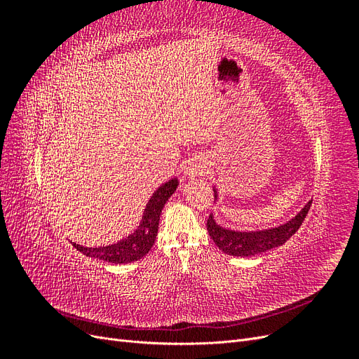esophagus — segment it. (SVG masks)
<instances>
[{"label": "esophagus", "instance_id": "obj_1", "mask_svg": "<svg viewBox=\"0 0 359 359\" xmlns=\"http://www.w3.org/2000/svg\"><path fill=\"white\" fill-rule=\"evenodd\" d=\"M206 163L203 160H191L189 161V165H186V168H184V175H186L187 178H194L198 175H202V173L206 170Z\"/></svg>", "mask_w": 359, "mask_h": 359}]
</instances>
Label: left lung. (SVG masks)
I'll list each match as a JSON object with an SVG mask.
<instances>
[{
  "label": "left lung",
  "mask_w": 359,
  "mask_h": 359,
  "mask_svg": "<svg viewBox=\"0 0 359 359\" xmlns=\"http://www.w3.org/2000/svg\"><path fill=\"white\" fill-rule=\"evenodd\" d=\"M212 189L214 198L217 202L219 201V191H217L215 187ZM311 201L304 205L295 217H292L290 220L285 222L283 224L257 231H233L231 227H224L217 223L214 214H210L208 222H206V229H208V233L214 244L219 247L223 253L238 257H250L283 245L289 238L299 229L304 219L307 217Z\"/></svg>",
  "instance_id": "1"
}]
</instances>
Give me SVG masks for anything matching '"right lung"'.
Wrapping results in <instances>:
<instances>
[{
    "label": "right lung",
    "mask_w": 359,
    "mask_h": 359,
    "mask_svg": "<svg viewBox=\"0 0 359 359\" xmlns=\"http://www.w3.org/2000/svg\"><path fill=\"white\" fill-rule=\"evenodd\" d=\"M178 189V178H172L166 181L153 193L149 198L142 219H140L139 226L136 229L128 233V236L123 238L115 244L103 245V247H83L81 244L72 243L76 250H79L85 256L104 260L109 264H130L135 260L142 259L154 245L157 231H158V222L161 210L165 208L166 202L172 196L175 190Z\"/></svg>",
    "instance_id": "obj_1"
}]
</instances>
